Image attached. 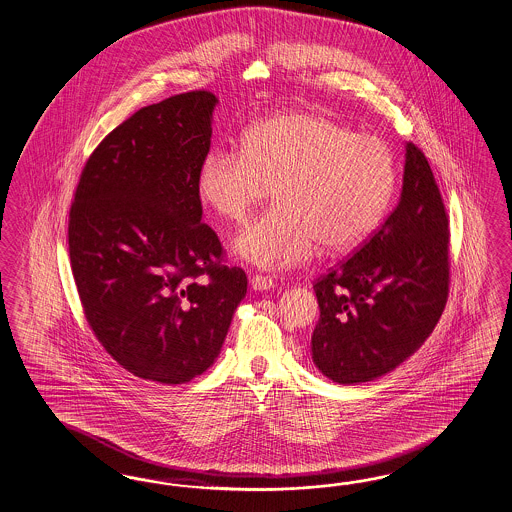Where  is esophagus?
Instances as JSON below:
<instances>
[{"label":"esophagus","mask_w":512,"mask_h":512,"mask_svg":"<svg viewBox=\"0 0 512 512\" xmlns=\"http://www.w3.org/2000/svg\"><path fill=\"white\" fill-rule=\"evenodd\" d=\"M274 286H276V282H274L272 276H265V274H253L251 276V287L255 291H266V289H272Z\"/></svg>","instance_id":"obj_1"}]
</instances>
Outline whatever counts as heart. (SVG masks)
Masks as SVG:
<instances>
[{"mask_svg": "<svg viewBox=\"0 0 512 512\" xmlns=\"http://www.w3.org/2000/svg\"><path fill=\"white\" fill-rule=\"evenodd\" d=\"M396 183L389 144L358 135L312 112L274 116L249 127L244 148L207 152L196 188L205 205L244 223L272 192L276 204L234 240L236 253L261 268L362 246L379 226Z\"/></svg>", "mask_w": 512, "mask_h": 512, "instance_id": "heart-1", "label": "heart"}]
</instances>
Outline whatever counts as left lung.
<instances>
[{"label":"left lung","instance_id":"left-lung-1","mask_svg":"<svg viewBox=\"0 0 512 512\" xmlns=\"http://www.w3.org/2000/svg\"><path fill=\"white\" fill-rule=\"evenodd\" d=\"M312 360L331 381H373L438 324L450 291V226L425 154L406 144L400 202L364 246L314 282Z\"/></svg>","mask_w":512,"mask_h":512}]
</instances>
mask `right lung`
Wrapping results in <instances>:
<instances>
[{
	"instance_id": "obj_1",
	"label": "right lung",
	"mask_w": 512,
	"mask_h": 512,
	"mask_svg": "<svg viewBox=\"0 0 512 512\" xmlns=\"http://www.w3.org/2000/svg\"><path fill=\"white\" fill-rule=\"evenodd\" d=\"M217 97L188 91L144 106L83 167L68 221L83 312L129 373L181 385L213 366L246 272L223 265L196 188Z\"/></svg>"
}]
</instances>
